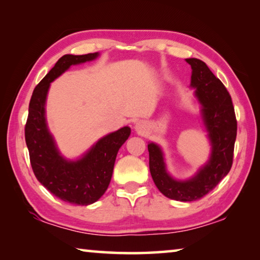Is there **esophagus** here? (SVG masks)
Returning <instances> with one entry per match:
<instances>
[{
    "label": "esophagus",
    "instance_id": "obj_1",
    "mask_svg": "<svg viewBox=\"0 0 260 260\" xmlns=\"http://www.w3.org/2000/svg\"><path fill=\"white\" fill-rule=\"evenodd\" d=\"M146 128H147V125L144 124L143 121H139V122H136V125H135V129H136V131H139V132H144V131H146Z\"/></svg>",
    "mask_w": 260,
    "mask_h": 260
}]
</instances>
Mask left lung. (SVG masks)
I'll return each instance as SVG.
<instances>
[{
  "label": "left lung",
  "instance_id": "1",
  "mask_svg": "<svg viewBox=\"0 0 260 260\" xmlns=\"http://www.w3.org/2000/svg\"><path fill=\"white\" fill-rule=\"evenodd\" d=\"M191 67L190 87L201 105L211 152L208 161L191 178L177 180L166 169L164 152L157 143L148 144L149 169L159 191L171 200L192 202L209 193L231 171L237 122L232 98L203 60L187 58Z\"/></svg>",
  "mask_w": 260,
  "mask_h": 260
}]
</instances>
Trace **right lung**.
<instances>
[{
    "mask_svg": "<svg viewBox=\"0 0 260 260\" xmlns=\"http://www.w3.org/2000/svg\"><path fill=\"white\" fill-rule=\"evenodd\" d=\"M99 52L87 55H64L35 87L25 126L30 165L43 187L59 200L76 205H89L99 201L111 181L114 161L120 147L129 138L128 126L101 138L77 159L61 155L48 128L46 101L50 83L72 65L91 61Z\"/></svg>",
    "mask_w": 260,
    "mask_h": 260,
    "instance_id": "right-lung-1",
    "label": "right lung"
}]
</instances>
